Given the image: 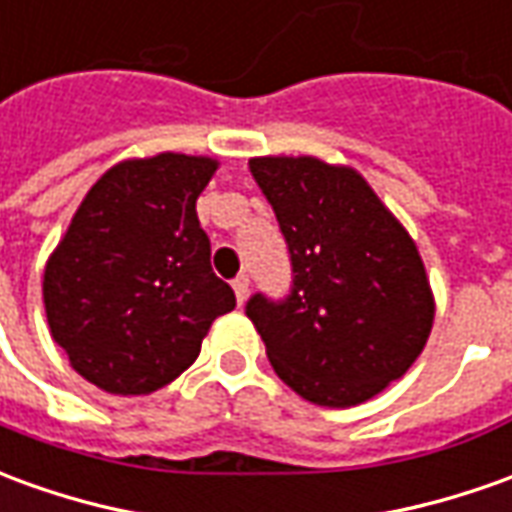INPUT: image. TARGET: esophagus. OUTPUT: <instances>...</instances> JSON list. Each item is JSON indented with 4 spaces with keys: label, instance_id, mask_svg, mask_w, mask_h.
Returning <instances> with one entry per match:
<instances>
[{
    "label": "esophagus",
    "instance_id": "esophagus-1",
    "mask_svg": "<svg viewBox=\"0 0 512 512\" xmlns=\"http://www.w3.org/2000/svg\"><path fill=\"white\" fill-rule=\"evenodd\" d=\"M232 291H235L238 305H244L246 296H249V277H246V274H238V277L232 280Z\"/></svg>",
    "mask_w": 512,
    "mask_h": 512
}]
</instances>
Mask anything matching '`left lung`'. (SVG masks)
I'll return each instance as SVG.
<instances>
[{"label": "left lung", "mask_w": 512, "mask_h": 512, "mask_svg": "<svg viewBox=\"0 0 512 512\" xmlns=\"http://www.w3.org/2000/svg\"><path fill=\"white\" fill-rule=\"evenodd\" d=\"M291 252L293 288L255 293L246 316L291 391L321 407H355L416 363L435 296L416 241L366 177L318 157L249 160Z\"/></svg>", "instance_id": "8db88e82"}]
</instances>
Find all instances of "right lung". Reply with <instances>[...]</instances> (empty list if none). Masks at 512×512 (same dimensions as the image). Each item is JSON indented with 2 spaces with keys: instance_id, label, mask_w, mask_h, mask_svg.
<instances>
[{
  "instance_id": "add662e5",
  "label": "right lung",
  "mask_w": 512,
  "mask_h": 512,
  "mask_svg": "<svg viewBox=\"0 0 512 512\" xmlns=\"http://www.w3.org/2000/svg\"><path fill=\"white\" fill-rule=\"evenodd\" d=\"M219 160L160 152L107 169L44 268L46 321L71 368L116 396L180 377L235 293L196 216Z\"/></svg>"
}]
</instances>
